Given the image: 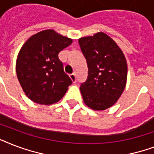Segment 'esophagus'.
Returning a JSON list of instances; mask_svg holds the SVG:
<instances>
[{"label":"esophagus","instance_id":"esophagus-1","mask_svg":"<svg viewBox=\"0 0 154 154\" xmlns=\"http://www.w3.org/2000/svg\"><path fill=\"white\" fill-rule=\"evenodd\" d=\"M70 78H71V80H72V82H73V83H75L76 82V81H77V77H76V74L75 73H72V74L69 75Z\"/></svg>","mask_w":154,"mask_h":154}]
</instances>
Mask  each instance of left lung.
<instances>
[{"mask_svg":"<svg viewBox=\"0 0 154 154\" xmlns=\"http://www.w3.org/2000/svg\"><path fill=\"white\" fill-rule=\"evenodd\" d=\"M88 65V77L80 90L84 102L94 110L114 105L124 91L127 63L116 42L102 32L78 40Z\"/></svg>","mask_w":154,"mask_h":154,"instance_id":"1","label":"left lung"}]
</instances>
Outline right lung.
<instances>
[{
  "instance_id": "1",
  "label": "right lung",
  "mask_w": 154,
  "mask_h": 154,
  "mask_svg": "<svg viewBox=\"0 0 154 154\" xmlns=\"http://www.w3.org/2000/svg\"><path fill=\"white\" fill-rule=\"evenodd\" d=\"M72 40L53 29L32 35L18 53L16 71L26 96L33 102L52 105L67 92L72 81L65 72L58 53Z\"/></svg>"
}]
</instances>
